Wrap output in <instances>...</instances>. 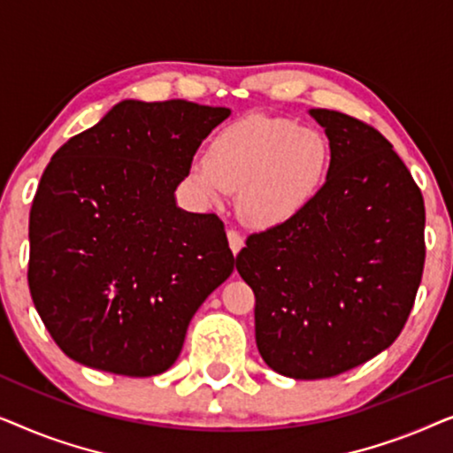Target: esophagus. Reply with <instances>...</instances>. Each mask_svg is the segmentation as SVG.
Here are the masks:
<instances>
[{"mask_svg":"<svg viewBox=\"0 0 453 453\" xmlns=\"http://www.w3.org/2000/svg\"><path fill=\"white\" fill-rule=\"evenodd\" d=\"M226 237H228V245H231V251L234 253V256H237V253H239L241 250H243L245 239L241 237V233L237 231V228H228Z\"/></svg>","mask_w":453,"mask_h":453,"instance_id":"esophagus-1","label":"esophagus"}]
</instances>
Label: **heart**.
<instances>
[{
	"mask_svg": "<svg viewBox=\"0 0 453 453\" xmlns=\"http://www.w3.org/2000/svg\"><path fill=\"white\" fill-rule=\"evenodd\" d=\"M330 144L315 129L270 115L226 126L210 157L191 166V181L208 200L241 191V212L256 226H276L318 196L330 171Z\"/></svg>",
	"mask_w": 453,
	"mask_h": 453,
	"instance_id": "b5f03b06",
	"label": "heart"
}]
</instances>
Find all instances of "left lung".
<instances>
[{"instance_id": "obj_1", "label": "left lung", "mask_w": 453, "mask_h": 453, "mask_svg": "<svg viewBox=\"0 0 453 453\" xmlns=\"http://www.w3.org/2000/svg\"><path fill=\"white\" fill-rule=\"evenodd\" d=\"M309 113L330 140L326 183L237 256L256 295L259 355L293 380L340 375L386 350L425 265L423 194L392 144L350 115Z\"/></svg>"}]
</instances>
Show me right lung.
<instances>
[{"label":"right lung","instance_id":"right-lung-1","mask_svg":"<svg viewBox=\"0 0 453 453\" xmlns=\"http://www.w3.org/2000/svg\"><path fill=\"white\" fill-rule=\"evenodd\" d=\"M231 111L121 101L53 154L30 208L28 287L61 350L115 375L165 373L231 276L216 214L177 208L197 148Z\"/></svg>","mask_w":453,"mask_h":453}]
</instances>
